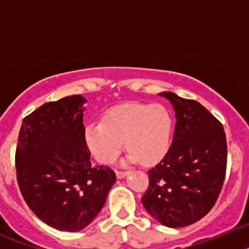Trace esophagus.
Returning a JSON list of instances; mask_svg holds the SVG:
<instances>
[{
    "label": "esophagus",
    "mask_w": 249,
    "mask_h": 249,
    "mask_svg": "<svg viewBox=\"0 0 249 249\" xmlns=\"http://www.w3.org/2000/svg\"><path fill=\"white\" fill-rule=\"evenodd\" d=\"M128 173L129 172H123V171H117V172H116V176H117L118 179H122V178L127 177V176H128Z\"/></svg>",
    "instance_id": "obj_1"
}]
</instances>
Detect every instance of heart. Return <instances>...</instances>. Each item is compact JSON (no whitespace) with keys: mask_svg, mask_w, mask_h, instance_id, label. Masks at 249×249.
<instances>
[{"mask_svg":"<svg viewBox=\"0 0 249 249\" xmlns=\"http://www.w3.org/2000/svg\"><path fill=\"white\" fill-rule=\"evenodd\" d=\"M173 118L162 105L127 102L107 109L102 122L86 126L85 140L93 157L109 164L126 143L128 162L152 166L163 160L172 143Z\"/></svg>","mask_w":249,"mask_h":249,"instance_id":"heart-1","label":"heart"}]
</instances>
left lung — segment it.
I'll return each instance as SVG.
<instances>
[{
    "instance_id": "8db88e82",
    "label": "left lung",
    "mask_w": 249,
    "mask_h": 249,
    "mask_svg": "<svg viewBox=\"0 0 249 249\" xmlns=\"http://www.w3.org/2000/svg\"><path fill=\"white\" fill-rule=\"evenodd\" d=\"M176 112L172 144L166 157L148 171L142 197L147 212L166 227L190 226L215 203L227 167L223 126L201 103L173 92H160Z\"/></svg>"
}]
</instances>
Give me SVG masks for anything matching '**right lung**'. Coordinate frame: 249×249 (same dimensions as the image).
I'll list each match as a JSON object with an SVG mask.
<instances>
[{"instance_id": "add662e5", "label": "right lung", "mask_w": 249, "mask_h": 249, "mask_svg": "<svg viewBox=\"0 0 249 249\" xmlns=\"http://www.w3.org/2000/svg\"><path fill=\"white\" fill-rule=\"evenodd\" d=\"M80 94L48 102L23 118L16 148L19 190L51 227L77 232L102 210L116 175L93 166L85 140Z\"/></svg>"}]
</instances>
